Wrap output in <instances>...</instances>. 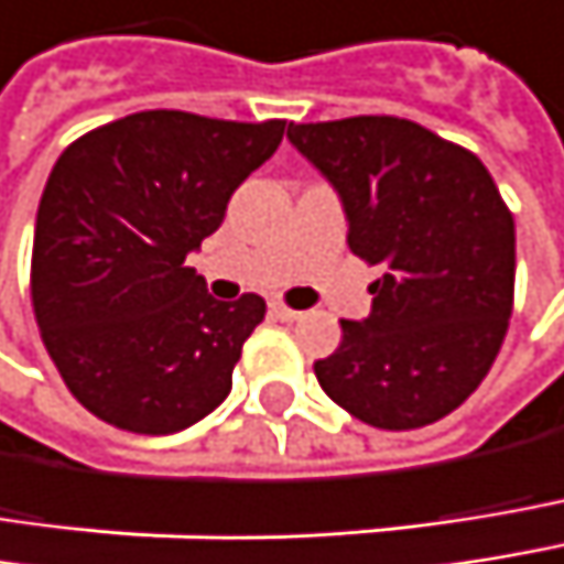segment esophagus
I'll return each mask as SVG.
<instances>
[{"instance_id": "obj_1", "label": "esophagus", "mask_w": 564, "mask_h": 564, "mask_svg": "<svg viewBox=\"0 0 564 564\" xmlns=\"http://www.w3.org/2000/svg\"><path fill=\"white\" fill-rule=\"evenodd\" d=\"M271 316H274V319H281V323H296V319H300L303 313H296V310L283 306L281 300H274V303H271Z\"/></svg>"}]
</instances>
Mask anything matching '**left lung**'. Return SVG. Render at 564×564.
I'll list each match as a JSON object with an SVG mask.
<instances>
[{
    "label": "left lung",
    "mask_w": 564,
    "mask_h": 564,
    "mask_svg": "<svg viewBox=\"0 0 564 564\" xmlns=\"http://www.w3.org/2000/svg\"><path fill=\"white\" fill-rule=\"evenodd\" d=\"M333 183L348 248L384 278L371 313L341 319L316 381L378 430H420L462 406L490 371L513 310L517 231L487 167L393 116L286 129Z\"/></svg>",
    "instance_id": "left-lung-1"
}]
</instances>
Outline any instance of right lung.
Segmentation results:
<instances>
[{
	"instance_id": "add662e5",
	"label": "right lung",
	"mask_w": 564,
	"mask_h": 564,
	"mask_svg": "<svg viewBox=\"0 0 564 564\" xmlns=\"http://www.w3.org/2000/svg\"><path fill=\"white\" fill-rule=\"evenodd\" d=\"M283 129L151 109L57 158L34 223L31 303L47 355L93 416L171 435L229 397L264 300H216L186 254L223 226Z\"/></svg>"
}]
</instances>
